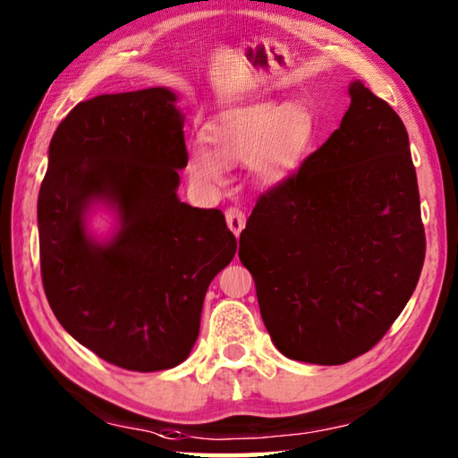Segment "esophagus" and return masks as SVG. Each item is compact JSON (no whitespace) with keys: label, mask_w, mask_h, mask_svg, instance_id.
Listing matches in <instances>:
<instances>
[{"label":"esophagus","mask_w":458,"mask_h":458,"mask_svg":"<svg viewBox=\"0 0 458 458\" xmlns=\"http://www.w3.org/2000/svg\"><path fill=\"white\" fill-rule=\"evenodd\" d=\"M226 222H228V228L234 232V236H240V232H242L246 226V214L240 210V208L232 206L226 210Z\"/></svg>","instance_id":"esophagus-1"}]
</instances>
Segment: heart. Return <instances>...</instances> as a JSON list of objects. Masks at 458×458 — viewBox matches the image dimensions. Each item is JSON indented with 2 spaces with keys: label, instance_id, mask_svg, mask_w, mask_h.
I'll use <instances>...</instances> for the list:
<instances>
[{
  "label": "heart",
  "instance_id": "1",
  "mask_svg": "<svg viewBox=\"0 0 458 458\" xmlns=\"http://www.w3.org/2000/svg\"><path fill=\"white\" fill-rule=\"evenodd\" d=\"M318 123L301 102L258 104L224 112L204 128V140L188 148V172L198 184L222 186L228 165L250 162L254 178L280 184L301 168Z\"/></svg>",
  "mask_w": 458,
  "mask_h": 458
}]
</instances>
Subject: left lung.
<instances>
[{"mask_svg":"<svg viewBox=\"0 0 458 458\" xmlns=\"http://www.w3.org/2000/svg\"><path fill=\"white\" fill-rule=\"evenodd\" d=\"M340 128L258 198L240 234L266 330L293 360L344 364L378 343L425 262L409 134L385 99L348 88Z\"/></svg>","mask_w":458,"mask_h":458,"instance_id":"8db88e82","label":"left lung"}]
</instances>
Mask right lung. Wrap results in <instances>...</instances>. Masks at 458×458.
I'll use <instances>...</instances> for the list:
<instances>
[{
  "label": "right lung",
  "instance_id": "right-lung-1",
  "mask_svg": "<svg viewBox=\"0 0 458 458\" xmlns=\"http://www.w3.org/2000/svg\"><path fill=\"white\" fill-rule=\"evenodd\" d=\"M168 88L80 102L49 142L38 198L41 282L55 318L99 359L154 372L188 359L206 290L236 254L220 210L180 202L184 115ZM112 205L107 243L85 214Z\"/></svg>",
  "mask_w": 458,
  "mask_h": 458
}]
</instances>
